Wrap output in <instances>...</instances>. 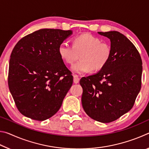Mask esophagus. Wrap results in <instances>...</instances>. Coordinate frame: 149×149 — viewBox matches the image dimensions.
<instances>
[{"mask_svg":"<svg viewBox=\"0 0 149 149\" xmlns=\"http://www.w3.org/2000/svg\"><path fill=\"white\" fill-rule=\"evenodd\" d=\"M79 82V77L77 75H74V84H78Z\"/></svg>","mask_w":149,"mask_h":149,"instance_id":"1","label":"esophagus"}]
</instances>
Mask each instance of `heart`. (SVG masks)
<instances>
[{
    "label": "heart",
    "instance_id": "1",
    "mask_svg": "<svg viewBox=\"0 0 149 149\" xmlns=\"http://www.w3.org/2000/svg\"><path fill=\"white\" fill-rule=\"evenodd\" d=\"M58 54L61 59L68 64H72V71L77 74L100 71L108 64L112 55V48L108 42L89 33L74 37L72 46L62 42L58 47Z\"/></svg>",
    "mask_w": 149,
    "mask_h": 149
}]
</instances>
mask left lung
<instances>
[{
	"label": "left lung",
	"instance_id": "left-lung-1",
	"mask_svg": "<svg viewBox=\"0 0 149 149\" xmlns=\"http://www.w3.org/2000/svg\"><path fill=\"white\" fill-rule=\"evenodd\" d=\"M98 33L110 39L112 55L97 74L80 79L81 102L90 118L110 123L134 105L141 87L142 60L134 45L125 35L116 31Z\"/></svg>",
	"mask_w": 149,
	"mask_h": 149
}]
</instances>
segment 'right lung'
Segmentation results:
<instances>
[{"instance_id":"obj_1","label":"right lung","mask_w":149,"mask_h":149,"mask_svg":"<svg viewBox=\"0 0 149 149\" xmlns=\"http://www.w3.org/2000/svg\"><path fill=\"white\" fill-rule=\"evenodd\" d=\"M71 30L41 29L15 45L9 62L8 84L22 114L43 121L61 107L73 84L72 72L59 56L58 47Z\"/></svg>"}]
</instances>
